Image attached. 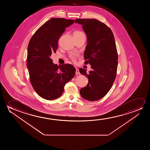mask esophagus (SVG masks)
<instances>
[{"label": "esophagus", "mask_w": 150, "mask_h": 150, "mask_svg": "<svg viewBox=\"0 0 150 150\" xmlns=\"http://www.w3.org/2000/svg\"><path fill=\"white\" fill-rule=\"evenodd\" d=\"M76 74H80V72H79V69H77V68H76Z\"/></svg>", "instance_id": "obj_1"}]
</instances>
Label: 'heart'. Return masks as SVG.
Segmentation results:
<instances>
[{
	"mask_svg": "<svg viewBox=\"0 0 150 150\" xmlns=\"http://www.w3.org/2000/svg\"><path fill=\"white\" fill-rule=\"evenodd\" d=\"M84 34L82 32L79 31H75L73 33V36H80V35H83ZM71 58L73 60H75V57L74 56H71Z\"/></svg>",
	"mask_w": 150,
	"mask_h": 150,
	"instance_id": "heart-1",
	"label": "heart"
}]
</instances>
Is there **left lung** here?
<instances>
[{"label":"left lung","mask_w":150,"mask_h":150,"mask_svg":"<svg viewBox=\"0 0 150 150\" xmlns=\"http://www.w3.org/2000/svg\"><path fill=\"white\" fill-rule=\"evenodd\" d=\"M75 23L82 25L86 34L84 64L89 63L92 69L88 73L79 69L88 81L80 94L87 100H98L108 93L116 76L118 54L114 35L107 25L95 19H76Z\"/></svg>","instance_id":"1"}]
</instances>
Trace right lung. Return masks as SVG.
Here are the masks:
<instances>
[{
    "instance_id": "1",
    "label": "right lung",
    "mask_w": 150,
    "mask_h": 150,
    "mask_svg": "<svg viewBox=\"0 0 150 150\" xmlns=\"http://www.w3.org/2000/svg\"><path fill=\"white\" fill-rule=\"evenodd\" d=\"M74 20L52 18L35 32L28 47L27 68L34 90L47 100L62 96L65 84L74 77L75 68L70 64H55L50 58L58 49L60 37Z\"/></svg>"
}]
</instances>
